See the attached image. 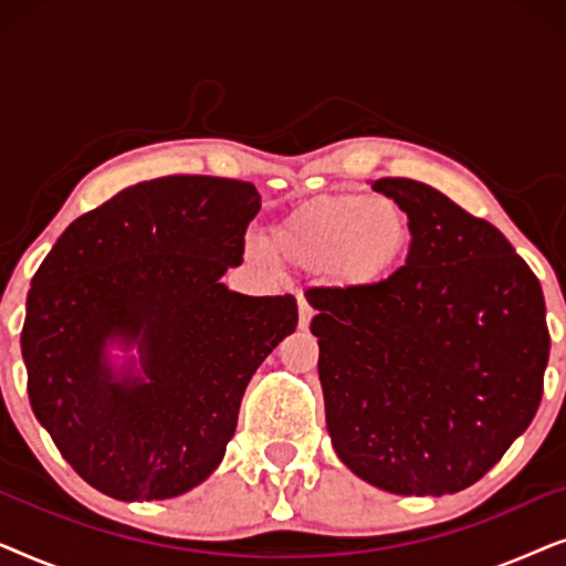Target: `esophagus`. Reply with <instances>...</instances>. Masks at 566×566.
Instances as JSON below:
<instances>
[{
    "label": "esophagus",
    "mask_w": 566,
    "mask_h": 566,
    "mask_svg": "<svg viewBox=\"0 0 566 566\" xmlns=\"http://www.w3.org/2000/svg\"><path fill=\"white\" fill-rule=\"evenodd\" d=\"M312 319H314V308H312V304H308L306 298H298V327L306 329L308 324H312Z\"/></svg>",
    "instance_id": "1"
}]
</instances>
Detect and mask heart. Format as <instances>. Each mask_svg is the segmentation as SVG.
<instances>
[{
    "label": "heart",
    "mask_w": 566,
    "mask_h": 566,
    "mask_svg": "<svg viewBox=\"0 0 566 566\" xmlns=\"http://www.w3.org/2000/svg\"><path fill=\"white\" fill-rule=\"evenodd\" d=\"M409 219L405 208L368 192L312 198L270 231V252L298 270H329L345 285L381 281L405 258Z\"/></svg>",
    "instance_id": "heart-1"
}]
</instances>
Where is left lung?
<instances>
[{"label": "left lung", "instance_id": "left-lung-1", "mask_svg": "<svg viewBox=\"0 0 566 566\" xmlns=\"http://www.w3.org/2000/svg\"><path fill=\"white\" fill-rule=\"evenodd\" d=\"M412 244L384 281L306 291L332 446L394 494L479 482L528 428L548 363L538 277L497 227L430 185L381 177Z\"/></svg>", "mask_w": 566, "mask_h": 566}]
</instances>
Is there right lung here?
I'll return each instance as SVG.
<instances>
[{
	"mask_svg": "<svg viewBox=\"0 0 566 566\" xmlns=\"http://www.w3.org/2000/svg\"><path fill=\"white\" fill-rule=\"evenodd\" d=\"M258 211L252 182L157 177L69 223L33 275L20 337L30 407L107 497L167 500L203 482L252 374L296 329L289 293L221 283ZM115 336L143 347L144 379L114 381L104 345Z\"/></svg>",
	"mask_w": 566,
	"mask_h": 566,
	"instance_id": "obj_1",
	"label": "right lung"
}]
</instances>
